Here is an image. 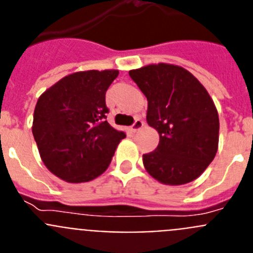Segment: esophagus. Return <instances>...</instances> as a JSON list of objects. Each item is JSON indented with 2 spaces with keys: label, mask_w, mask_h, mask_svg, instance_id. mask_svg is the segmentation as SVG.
Returning <instances> with one entry per match:
<instances>
[{
  "label": "esophagus",
  "mask_w": 253,
  "mask_h": 253,
  "mask_svg": "<svg viewBox=\"0 0 253 253\" xmlns=\"http://www.w3.org/2000/svg\"><path fill=\"white\" fill-rule=\"evenodd\" d=\"M143 125H144V122H143V120H140V119H137L135 122H134V124L130 126V130L135 133V131L143 128Z\"/></svg>",
  "instance_id": "obj_1"
}]
</instances>
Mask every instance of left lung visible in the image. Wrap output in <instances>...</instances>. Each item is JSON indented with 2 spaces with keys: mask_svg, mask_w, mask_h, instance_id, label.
<instances>
[{
  "mask_svg": "<svg viewBox=\"0 0 253 253\" xmlns=\"http://www.w3.org/2000/svg\"><path fill=\"white\" fill-rule=\"evenodd\" d=\"M148 101L147 123L160 134L143 165L165 185L196 180L215 157L219 116L205 87L189 71L173 64H149L129 71Z\"/></svg>",
  "mask_w": 253,
  "mask_h": 253,
  "instance_id": "8db88e82",
  "label": "left lung"
}]
</instances>
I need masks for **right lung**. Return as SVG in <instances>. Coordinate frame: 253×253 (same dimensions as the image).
Masks as SVG:
<instances>
[{"instance_id": "add662e5", "label": "right lung", "mask_w": 253, "mask_h": 253, "mask_svg": "<svg viewBox=\"0 0 253 253\" xmlns=\"http://www.w3.org/2000/svg\"><path fill=\"white\" fill-rule=\"evenodd\" d=\"M116 69L68 75L38 99L33 135L46 169L78 184L99 177L110 165L124 131L106 120L105 95Z\"/></svg>"}]
</instances>
